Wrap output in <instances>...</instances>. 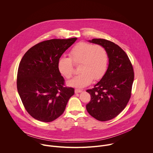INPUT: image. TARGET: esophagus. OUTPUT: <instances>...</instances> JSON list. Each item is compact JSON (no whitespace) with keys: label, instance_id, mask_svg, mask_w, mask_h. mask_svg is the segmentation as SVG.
Returning <instances> with one entry per match:
<instances>
[{"label":"esophagus","instance_id":"obj_1","mask_svg":"<svg viewBox=\"0 0 153 153\" xmlns=\"http://www.w3.org/2000/svg\"><path fill=\"white\" fill-rule=\"evenodd\" d=\"M82 91V90H79V89H76L75 90V93H81Z\"/></svg>","mask_w":153,"mask_h":153}]
</instances>
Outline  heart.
<instances>
[{
	"mask_svg": "<svg viewBox=\"0 0 153 153\" xmlns=\"http://www.w3.org/2000/svg\"><path fill=\"white\" fill-rule=\"evenodd\" d=\"M80 64V74L68 82L69 86L83 88L89 85L94 80H99L105 74L108 63V54L101 45H93L86 42H80L70 52V58L60 57L57 62L60 73L67 79L72 77L73 64Z\"/></svg>",
	"mask_w": 153,
	"mask_h": 153,
	"instance_id": "obj_1",
	"label": "heart"
}]
</instances>
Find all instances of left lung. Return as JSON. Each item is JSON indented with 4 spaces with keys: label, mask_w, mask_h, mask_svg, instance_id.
<instances>
[{
    "label": "left lung",
    "mask_w": 153,
    "mask_h": 153,
    "mask_svg": "<svg viewBox=\"0 0 153 153\" xmlns=\"http://www.w3.org/2000/svg\"><path fill=\"white\" fill-rule=\"evenodd\" d=\"M88 42L106 50L109 63L100 80L93 88L86 90L91 100L86 108L96 119L106 121L116 117L126 106L134 80L133 68L126 53L114 43L103 39Z\"/></svg>",
    "instance_id": "1"
}]
</instances>
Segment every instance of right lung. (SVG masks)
Instances as JSON below:
<instances>
[{
  "mask_svg": "<svg viewBox=\"0 0 153 153\" xmlns=\"http://www.w3.org/2000/svg\"><path fill=\"white\" fill-rule=\"evenodd\" d=\"M77 39L42 42L22 59L17 72V91L26 110L36 120L50 122L58 118L74 94V88L63 86L57 62Z\"/></svg>",
  "mask_w": 153,
  "mask_h": 153,
  "instance_id": "obj_1",
  "label": "right lung"
}]
</instances>
